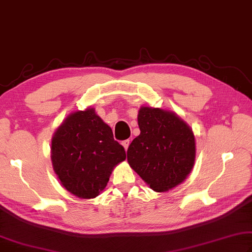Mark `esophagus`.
Instances as JSON below:
<instances>
[{"label": "esophagus", "instance_id": "obj_1", "mask_svg": "<svg viewBox=\"0 0 252 252\" xmlns=\"http://www.w3.org/2000/svg\"><path fill=\"white\" fill-rule=\"evenodd\" d=\"M129 144H130V140L129 139H126V140H123L122 142V145L124 146V148L126 149L127 151V148H128V146H129Z\"/></svg>", "mask_w": 252, "mask_h": 252}]
</instances>
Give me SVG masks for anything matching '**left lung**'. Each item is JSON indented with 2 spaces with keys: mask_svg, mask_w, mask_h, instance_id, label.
I'll use <instances>...</instances> for the list:
<instances>
[{
  "mask_svg": "<svg viewBox=\"0 0 252 252\" xmlns=\"http://www.w3.org/2000/svg\"><path fill=\"white\" fill-rule=\"evenodd\" d=\"M140 134L127 149V160L153 190L164 192L177 186L193 166L195 137L177 115L159 108L142 107Z\"/></svg>",
  "mask_w": 252,
  "mask_h": 252,
  "instance_id": "1",
  "label": "left lung"
}]
</instances>
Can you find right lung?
Masks as SVG:
<instances>
[{
    "label": "right lung",
    "instance_id": "add662e5",
    "mask_svg": "<svg viewBox=\"0 0 252 252\" xmlns=\"http://www.w3.org/2000/svg\"><path fill=\"white\" fill-rule=\"evenodd\" d=\"M125 158V149L94 108L69 115L52 139L55 173L66 190L79 198L98 196Z\"/></svg>",
    "mask_w": 252,
    "mask_h": 252
}]
</instances>
